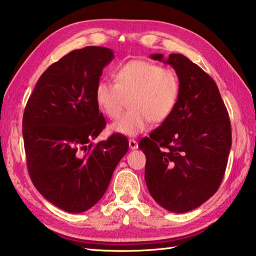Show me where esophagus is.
Returning a JSON list of instances; mask_svg holds the SVG:
<instances>
[{
  "instance_id": "34e87169",
  "label": "esophagus",
  "mask_w": 256,
  "mask_h": 256,
  "mask_svg": "<svg viewBox=\"0 0 256 256\" xmlns=\"http://www.w3.org/2000/svg\"><path fill=\"white\" fill-rule=\"evenodd\" d=\"M128 146H130V148H131L132 150L138 149V142L134 140V138H130V140H128Z\"/></svg>"
}]
</instances>
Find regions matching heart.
I'll return each mask as SVG.
<instances>
[{"instance_id":"1","label":"heart","mask_w":256,"mask_h":256,"mask_svg":"<svg viewBox=\"0 0 256 256\" xmlns=\"http://www.w3.org/2000/svg\"><path fill=\"white\" fill-rule=\"evenodd\" d=\"M115 84L100 80L94 86V102L104 115L118 118L128 99L130 110L110 125V131L136 136L152 120L162 123L178 102L180 84L177 73L149 60H133L114 73Z\"/></svg>"}]
</instances>
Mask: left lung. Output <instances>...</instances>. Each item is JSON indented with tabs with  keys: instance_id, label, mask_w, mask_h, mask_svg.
I'll return each mask as SVG.
<instances>
[{
	"instance_id": "8db88e82",
	"label": "left lung",
	"mask_w": 256,
	"mask_h": 256,
	"mask_svg": "<svg viewBox=\"0 0 256 256\" xmlns=\"http://www.w3.org/2000/svg\"><path fill=\"white\" fill-rule=\"evenodd\" d=\"M170 64L180 94L174 112L138 148L146 154L144 180L154 200L184 214L200 206L222 184L232 146L227 108L214 79L182 54H152Z\"/></svg>"
}]
</instances>
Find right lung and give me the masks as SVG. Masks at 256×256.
<instances>
[{
    "label": "right lung",
    "mask_w": 256,
    "mask_h": 256,
    "mask_svg": "<svg viewBox=\"0 0 256 256\" xmlns=\"http://www.w3.org/2000/svg\"><path fill=\"white\" fill-rule=\"evenodd\" d=\"M106 47L72 50L40 76L24 108L22 136L29 176L47 201L80 214L100 200L128 150L122 134L94 144L106 126L94 102Z\"/></svg>",
    "instance_id": "add662e5"
}]
</instances>
